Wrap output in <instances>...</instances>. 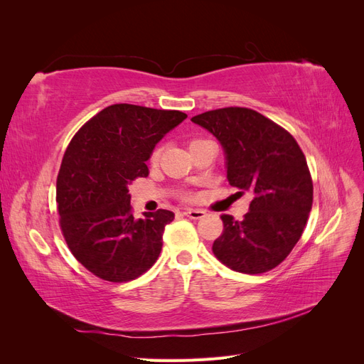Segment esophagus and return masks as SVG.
Listing matches in <instances>:
<instances>
[{"label": "esophagus", "instance_id": "1", "mask_svg": "<svg viewBox=\"0 0 364 364\" xmlns=\"http://www.w3.org/2000/svg\"><path fill=\"white\" fill-rule=\"evenodd\" d=\"M183 214L193 220H199L205 217V211H202V209H185Z\"/></svg>", "mask_w": 364, "mask_h": 364}]
</instances>
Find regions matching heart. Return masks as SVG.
Wrapping results in <instances>:
<instances>
[{
	"mask_svg": "<svg viewBox=\"0 0 364 364\" xmlns=\"http://www.w3.org/2000/svg\"><path fill=\"white\" fill-rule=\"evenodd\" d=\"M202 142H205V139H199V138H194V139H191L190 141V150L191 149H194L196 146H199V144H202ZM159 161V149H156V150H153V153H151V156H150V162L151 164H156ZM190 194L186 193V194H183V199H190Z\"/></svg>",
	"mask_w": 364,
	"mask_h": 364,
	"instance_id": "b5f03b06",
	"label": "heart"
}]
</instances>
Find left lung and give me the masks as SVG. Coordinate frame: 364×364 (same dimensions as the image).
Masks as SVG:
<instances>
[{"mask_svg": "<svg viewBox=\"0 0 364 364\" xmlns=\"http://www.w3.org/2000/svg\"><path fill=\"white\" fill-rule=\"evenodd\" d=\"M222 142L229 183L252 194L241 222L220 215L213 245L218 261L240 273L269 272L290 255L313 206V179L290 132L247 107H222L191 118Z\"/></svg>", "mask_w": 364, "mask_h": 364, "instance_id": "8db88e82", "label": "left lung"}]
</instances>
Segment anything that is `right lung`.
<instances>
[{
  "mask_svg": "<svg viewBox=\"0 0 364 364\" xmlns=\"http://www.w3.org/2000/svg\"><path fill=\"white\" fill-rule=\"evenodd\" d=\"M186 118L119 103L105 107L73 136L56 182L59 225L75 259L109 282L136 279L156 262L167 209L136 220L129 185L147 178L146 161L162 136Z\"/></svg>",
  "mask_w": 364,
  "mask_h": 364,
  "instance_id": "obj_1",
  "label": "right lung"
}]
</instances>
